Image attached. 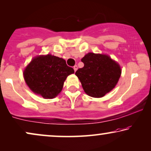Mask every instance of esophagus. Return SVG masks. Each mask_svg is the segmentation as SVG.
<instances>
[{"label":"esophagus","mask_w":151,"mask_h":151,"mask_svg":"<svg viewBox=\"0 0 151 151\" xmlns=\"http://www.w3.org/2000/svg\"><path fill=\"white\" fill-rule=\"evenodd\" d=\"M73 69H74V71H77V69H78V66H77V65L74 66V67H73Z\"/></svg>","instance_id":"obj_1"}]
</instances>
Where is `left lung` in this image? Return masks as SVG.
Segmentation results:
<instances>
[{
	"mask_svg": "<svg viewBox=\"0 0 151 151\" xmlns=\"http://www.w3.org/2000/svg\"><path fill=\"white\" fill-rule=\"evenodd\" d=\"M84 67L76 75L81 82L85 93L91 97L101 98L116 85L121 69L116 62L107 55L88 53L81 59Z\"/></svg>",
	"mask_w": 151,
	"mask_h": 151,
	"instance_id": "left-lung-1",
	"label": "left lung"
}]
</instances>
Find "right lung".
Segmentation results:
<instances>
[{
	"mask_svg": "<svg viewBox=\"0 0 151 151\" xmlns=\"http://www.w3.org/2000/svg\"><path fill=\"white\" fill-rule=\"evenodd\" d=\"M74 73L60 58L48 54L36 57L24 71V78L30 89L44 98H53L63 89L64 82Z\"/></svg>",
	"mask_w": 151,
	"mask_h": 151,
	"instance_id": "add662e5",
	"label": "right lung"
}]
</instances>
